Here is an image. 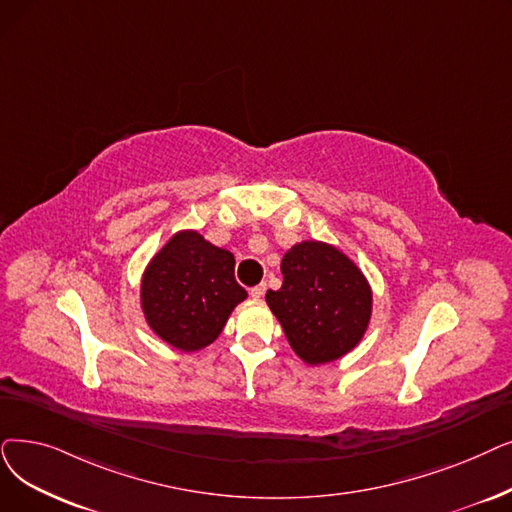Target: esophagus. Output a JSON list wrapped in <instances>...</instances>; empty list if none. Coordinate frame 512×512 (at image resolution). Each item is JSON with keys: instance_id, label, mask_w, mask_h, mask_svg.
I'll list each match as a JSON object with an SVG mask.
<instances>
[{"instance_id": "1", "label": "esophagus", "mask_w": 512, "mask_h": 512, "mask_svg": "<svg viewBox=\"0 0 512 512\" xmlns=\"http://www.w3.org/2000/svg\"><path fill=\"white\" fill-rule=\"evenodd\" d=\"M263 295H265V284H263V282L251 288V297H253V299H261Z\"/></svg>"}]
</instances>
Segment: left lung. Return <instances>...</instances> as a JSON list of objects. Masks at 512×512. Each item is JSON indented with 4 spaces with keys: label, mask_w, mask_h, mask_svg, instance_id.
Returning a JSON list of instances; mask_svg holds the SVG:
<instances>
[{
    "label": "left lung",
    "mask_w": 512,
    "mask_h": 512,
    "mask_svg": "<svg viewBox=\"0 0 512 512\" xmlns=\"http://www.w3.org/2000/svg\"><path fill=\"white\" fill-rule=\"evenodd\" d=\"M278 291L268 301L293 351L318 366L343 358L364 337L372 314L366 276L337 247L303 240L288 249Z\"/></svg>",
    "instance_id": "left-lung-1"
}]
</instances>
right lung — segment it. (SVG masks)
Wrapping results in <instances>:
<instances>
[{"mask_svg":"<svg viewBox=\"0 0 512 512\" xmlns=\"http://www.w3.org/2000/svg\"><path fill=\"white\" fill-rule=\"evenodd\" d=\"M234 263L230 251L194 230L173 234L142 276V311L154 335L186 353L211 345L247 299Z\"/></svg>","mask_w":512,"mask_h":512,"instance_id":"right-lung-1","label":"right lung"}]
</instances>
